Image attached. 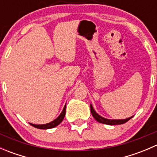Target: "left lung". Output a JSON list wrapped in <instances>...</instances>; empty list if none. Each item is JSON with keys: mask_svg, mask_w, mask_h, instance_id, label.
Listing matches in <instances>:
<instances>
[{"mask_svg": "<svg viewBox=\"0 0 157 157\" xmlns=\"http://www.w3.org/2000/svg\"><path fill=\"white\" fill-rule=\"evenodd\" d=\"M90 111H91V113L93 115V118L99 123H102V124H109V125H115V124H124V123L127 122L128 121H129L133 116L130 117V118H126V119H108V118H103V117L100 116L98 113H96V111L93 109V105L90 104Z\"/></svg>", "mask_w": 157, "mask_h": 157, "instance_id": "left-lung-1", "label": "left lung"}]
</instances>
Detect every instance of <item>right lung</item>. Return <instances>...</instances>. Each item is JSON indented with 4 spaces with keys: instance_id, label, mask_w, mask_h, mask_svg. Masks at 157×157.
I'll list each match as a JSON object with an SVG mask.
<instances>
[{
    "instance_id": "right-lung-1",
    "label": "right lung",
    "mask_w": 157,
    "mask_h": 157,
    "mask_svg": "<svg viewBox=\"0 0 157 157\" xmlns=\"http://www.w3.org/2000/svg\"><path fill=\"white\" fill-rule=\"evenodd\" d=\"M65 113H66V105H64V109H63L62 112H61V113L60 114L59 116H58L57 118H55L54 121L48 123V124H32V123H29V124H31L32 126H33V127L39 128V129H50V128H53L56 127V126H58V124H59L60 123L63 121L64 116H65Z\"/></svg>"
}]
</instances>
